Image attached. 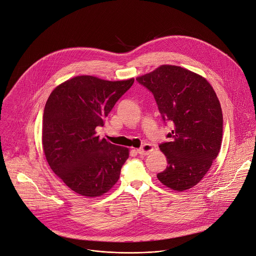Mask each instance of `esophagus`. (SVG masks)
<instances>
[{
  "label": "esophagus",
  "mask_w": 256,
  "mask_h": 256,
  "mask_svg": "<svg viewBox=\"0 0 256 256\" xmlns=\"http://www.w3.org/2000/svg\"><path fill=\"white\" fill-rule=\"evenodd\" d=\"M152 150H154L152 146L150 144H146L140 148L138 150V152L140 155H148V154H150Z\"/></svg>",
  "instance_id": "esophagus-1"
}]
</instances>
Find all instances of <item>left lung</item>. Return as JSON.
Wrapping results in <instances>:
<instances>
[{
  "label": "left lung",
  "mask_w": 256,
  "mask_h": 256,
  "mask_svg": "<svg viewBox=\"0 0 256 256\" xmlns=\"http://www.w3.org/2000/svg\"><path fill=\"white\" fill-rule=\"evenodd\" d=\"M136 81L154 94L163 122L172 126L170 140L159 146L167 167L158 180L179 192L194 187L220 150L222 112L216 92L204 77L175 65H161Z\"/></svg>",
  "instance_id": "obj_1"
}]
</instances>
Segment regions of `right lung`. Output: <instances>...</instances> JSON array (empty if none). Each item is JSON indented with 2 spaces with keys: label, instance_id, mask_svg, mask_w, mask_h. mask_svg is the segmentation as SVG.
<instances>
[{
  "label": "right lung",
  "instance_id": "right-lung-1",
  "mask_svg": "<svg viewBox=\"0 0 256 256\" xmlns=\"http://www.w3.org/2000/svg\"><path fill=\"white\" fill-rule=\"evenodd\" d=\"M134 82L76 76L57 86L46 104L44 152L52 171L77 194L99 197L118 182L128 148L100 140L96 128Z\"/></svg>",
  "mask_w": 256,
  "mask_h": 256
}]
</instances>
